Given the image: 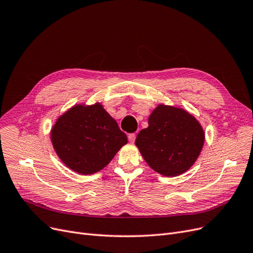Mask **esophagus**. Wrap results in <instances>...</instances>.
Returning a JSON list of instances; mask_svg holds the SVG:
<instances>
[{"label":"esophagus","mask_w":253,"mask_h":253,"mask_svg":"<svg viewBox=\"0 0 253 253\" xmlns=\"http://www.w3.org/2000/svg\"><path fill=\"white\" fill-rule=\"evenodd\" d=\"M127 139H128V141L129 142H134L135 141V139H136V134H129L128 136H127Z\"/></svg>","instance_id":"esophagus-1"}]
</instances>
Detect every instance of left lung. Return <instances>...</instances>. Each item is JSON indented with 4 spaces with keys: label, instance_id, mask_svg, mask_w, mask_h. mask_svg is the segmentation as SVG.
<instances>
[{
    "label": "left lung",
    "instance_id": "1",
    "mask_svg": "<svg viewBox=\"0 0 253 253\" xmlns=\"http://www.w3.org/2000/svg\"><path fill=\"white\" fill-rule=\"evenodd\" d=\"M205 143L198 120L183 108L160 104L141 129L136 146L148 166L165 176H177L195 163Z\"/></svg>",
    "mask_w": 253,
    "mask_h": 253
}]
</instances>
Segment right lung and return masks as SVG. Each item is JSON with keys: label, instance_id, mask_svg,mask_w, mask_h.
<instances>
[{"label": "right lung", "instance_id": "obj_1", "mask_svg": "<svg viewBox=\"0 0 253 253\" xmlns=\"http://www.w3.org/2000/svg\"><path fill=\"white\" fill-rule=\"evenodd\" d=\"M50 141L68 168L88 175L105 168L127 138L103 105L95 103L75 105L59 116L50 129Z\"/></svg>", "mask_w": 253, "mask_h": 253}]
</instances>
